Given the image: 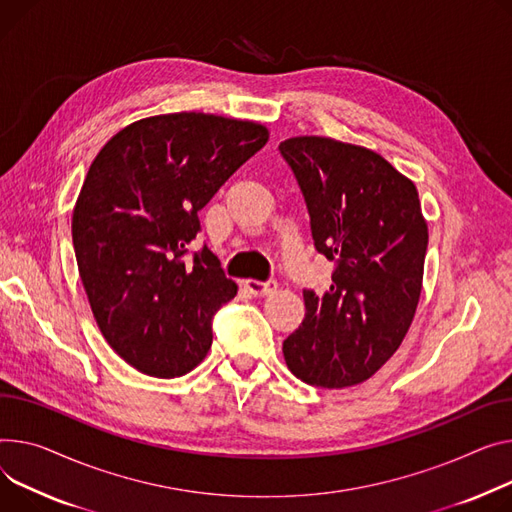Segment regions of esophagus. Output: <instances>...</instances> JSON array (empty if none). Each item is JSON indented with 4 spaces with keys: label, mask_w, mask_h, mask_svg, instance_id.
<instances>
[{
    "label": "esophagus",
    "mask_w": 512,
    "mask_h": 512,
    "mask_svg": "<svg viewBox=\"0 0 512 512\" xmlns=\"http://www.w3.org/2000/svg\"><path fill=\"white\" fill-rule=\"evenodd\" d=\"M245 288L253 294V296H269L278 290L276 280H267V282H259V280H247Z\"/></svg>",
    "instance_id": "obj_1"
}]
</instances>
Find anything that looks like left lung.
I'll return each mask as SVG.
<instances>
[{"label": "left lung", "mask_w": 512, "mask_h": 512, "mask_svg": "<svg viewBox=\"0 0 512 512\" xmlns=\"http://www.w3.org/2000/svg\"><path fill=\"white\" fill-rule=\"evenodd\" d=\"M331 286L304 288L306 313L284 358L306 385L364 383L401 346L422 292L428 226L416 185L377 152L317 135L280 144Z\"/></svg>", "instance_id": "left-lung-1"}]
</instances>
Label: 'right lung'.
Returning <instances> with one entry per match:
<instances>
[{"label": "right lung", "instance_id": "1", "mask_svg": "<svg viewBox=\"0 0 512 512\" xmlns=\"http://www.w3.org/2000/svg\"><path fill=\"white\" fill-rule=\"evenodd\" d=\"M267 138L253 121L158 115L121 129L90 164L74 251L94 319L129 366L173 379L208 354L236 284L206 245L189 253L197 212Z\"/></svg>", "mask_w": 512, "mask_h": 512}]
</instances>
